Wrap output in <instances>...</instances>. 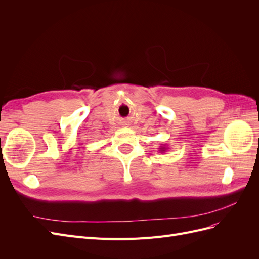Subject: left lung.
I'll return each instance as SVG.
<instances>
[{
	"instance_id": "left-lung-1",
	"label": "left lung",
	"mask_w": 259,
	"mask_h": 259,
	"mask_svg": "<svg viewBox=\"0 0 259 259\" xmlns=\"http://www.w3.org/2000/svg\"><path fill=\"white\" fill-rule=\"evenodd\" d=\"M167 147L166 146H160V148H159V151L161 152V153H164V152H165L166 150H167Z\"/></svg>"
}]
</instances>
